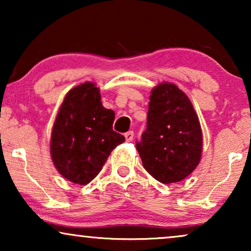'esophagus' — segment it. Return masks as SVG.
<instances>
[{
	"label": "esophagus",
	"mask_w": 251,
	"mask_h": 251,
	"mask_svg": "<svg viewBox=\"0 0 251 251\" xmlns=\"http://www.w3.org/2000/svg\"><path fill=\"white\" fill-rule=\"evenodd\" d=\"M125 137L126 142H131L133 139V131H128L126 133H125Z\"/></svg>",
	"instance_id": "esophagus-1"
}]
</instances>
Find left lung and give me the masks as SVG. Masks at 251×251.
<instances>
[{"label": "left lung", "mask_w": 251, "mask_h": 251, "mask_svg": "<svg viewBox=\"0 0 251 251\" xmlns=\"http://www.w3.org/2000/svg\"><path fill=\"white\" fill-rule=\"evenodd\" d=\"M147 126L137 140L143 166L163 184L178 183L200 162L202 131L187 96L173 83H161L152 90Z\"/></svg>", "instance_id": "obj_1"}]
</instances>
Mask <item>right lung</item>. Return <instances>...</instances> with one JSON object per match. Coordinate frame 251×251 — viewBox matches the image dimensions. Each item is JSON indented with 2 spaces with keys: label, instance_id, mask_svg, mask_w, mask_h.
Here are the masks:
<instances>
[{
  "label": "right lung",
  "instance_id": "right-lung-1",
  "mask_svg": "<svg viewBox=\"0 0 251 251\" xmlns=\"http://www.w3.org/2000/svg\"><path fill=\"white\" fill-rule=\"evenodd\" d=\"M115 113L100 101L99 89L85 82L65 97L51 133L54 167L66 179L85 185L100 173L125 136L113 130Z\"/></svg>",
  "mask_w": 251,
  "mask_h": 251
}]
</instances>
